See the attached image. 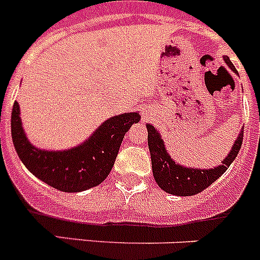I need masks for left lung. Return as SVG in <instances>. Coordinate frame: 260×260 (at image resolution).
Wrapping results in <instances>:
<instances>
[{
  "label": "left lung",
  "instance_id": "8db88e82",
  "mask_svg": "<svg viewBox=\"0 0 260 260\" xmlns=\"http://www.w3.org/2000/svg\"><path fill=\"white\" fill-rule=\"evenodd\" d=\"M223 60L228 68L233 71V73L239 75L227 55H223ZM146 126L148 130V148L151 153L154 180L166 193L175 194V196H193L213 184L235 161L242 146V137H244V126H242L232 148L219 166H214L213 169H200L193 166L188 168L175 162V159H173L166 149L162 137L153 125L147 123Z\"/></svg>",
  "mask_w": 260,
  "mask_h": 260
}]
</instances>
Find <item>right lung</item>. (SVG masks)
Returning <instances> with one entry per match:
<instances>
[{"label": "right lung", "mask_w": 260, "mask_h": 260, "mask_svg": "<svg viewBox=\"0 0 260 260\" xmlns=\"http://www.w3.org/2000/svg\"><path fill=\"white\" fill-rule=\"evenodd\" d=\"M140 120L139 112L112 116L83 143L68 149H42L28 139L20 118V107L14 103L11 137L25 168L44 183L63 192H82L101 184L109 175L123 137Z\"/></svg>", "instance_id": "1"}]
</instances>
